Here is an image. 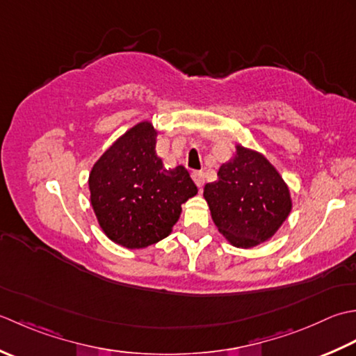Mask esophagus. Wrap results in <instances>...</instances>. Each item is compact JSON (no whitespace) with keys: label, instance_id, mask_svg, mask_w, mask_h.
Masks as SVG:
<instances>
[{"label":"esophagus","instance_id":"34e87169","mask_svg":"<svg viewBox=\"0 0 356 356\" xmlns=\"http://www.w3.org/2000/svg\"><path fill=\"white\" fill-rule=\"evenodd\" d=\"M192 178L195 181V184H197L198 188L201 191L202 186H204V173H202L201 170H193L192 172Z\"/></svg>","mask_w":356,"mask_h":356}]
</instances>
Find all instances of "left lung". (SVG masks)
I'll use <instances>...</instances> for the list:
<instances>
[{
    "label": "left lung",
    "mask_w": 356,
    "mask_h": 356,
    "mask_svg": "<svg viewBox=\"0 0 356 356\" xmlns=\"http://www.w3.org/2000/svg\"><path fill=\"white\" fill-rule=\"evenodd\" d=\"M204 200L220 234L238 249L269 241L292 212V195L280 172L255 149L235 144Z\"/></svg>",
    "instance_id": "left-lung-1"
}]
</instances>
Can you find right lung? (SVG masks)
I'll use <instances>...</instances> for the list:
<instances>
[{"instance_id": "right-lung-1", "label": "right lung", "mask_w": 356, "mask_h": 356, "mask_svg": "<svg viewBox=\"0 0 356 356\" xmlns=\"http://www.w3.org/2000/svg\"><path fill=\"white\" fill-rule=\"evenodd\" d=\"M158 130L141 121L122 134L89 173L90 204L106 236L126 249H146L172 234L181 206L198 193L184 165L165 169Z\"/></svg>"}]
</instances>
